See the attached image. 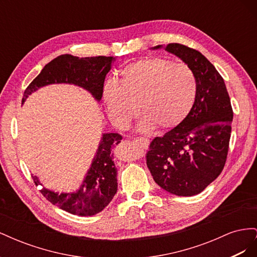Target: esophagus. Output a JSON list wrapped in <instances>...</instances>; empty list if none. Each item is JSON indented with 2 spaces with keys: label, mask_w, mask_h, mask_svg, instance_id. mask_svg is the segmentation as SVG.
I'll list each match as a JSON object with an SVG mask.
<instances>
[{
  "label": "esophagus",
  "mask_w": 257,
  "mask_h": 257,
  "mask_svg": "<svg viewBox=\"0 0 257 257\" xmlns=\"http://www.w3.org/2000/svg\"><path fill=\"white\" fill-rule=\"evenodd\" d=\"M133 142L139 144L141 146H143L144 148H147L148 146H149V139L148 138H145V137H138V138H134Z\"/></svg>",
  "instance_id": "esophagus-1"
}]
</instances>
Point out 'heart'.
I'll use <instances>...</instances> for the list:
<instances>
[{"mask_svg":"<svg viewBox=\"0 0 257 257\" xmlns=\"http://www.w3.org/2000/svg\"><path fill=\"white\" fill-rule=\"evenodd\" d=\"M196 95L197 80L192 69L164 58L132 62L103 90L107 113L115 125L127 126L137 107L144 118L143 131L179 125L191 111Z\"/></svg>","mask_w":257,"mask_h":257,"instance_id":"heart-1","label":"heart"}]
</instances>
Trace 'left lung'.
Masks as SVG:
<instances>
[{"label":"left lung","mask_w":257,"mask_h":257,"mask_svg":"<svg viewBox=\"0 0 257 257\" xmlns=\"http://www.w3.org/2000/svg\"><path fill=\"white\" fill-rule=\"evenodd\" d=\"M165 49L192 69L197 95L186 118L150 143L146 163L162 189L178 196H193L222 173L234 112L222 76L203 54L178 43L168 44Z\"/></svg>","instance_id":"obj_1"}]
</instances>
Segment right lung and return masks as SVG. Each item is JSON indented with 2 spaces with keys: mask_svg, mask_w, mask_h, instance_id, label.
Masks as SVG:
<instances>
[{
  "mask_svg": "<svg viewBox=\"0 0 257 257\" xmlns=\"http://www.w3.org/2000/svg\"><path fill=\"white\" fill-rule=\"evenodd\" d=\"M112 57L78 58L72 54H62L45 65L41 74L25 91L22 103L28 95L38 88L50 83H74L87 89L97 100L102 98L104 81L110 71ZM122 136L118 133L104 134L91 168L80 189L76 193L58 194L43 188L41 193L52 205L76 215H94L108 206L118 190L116 168L112 161V148L118 145ZM35 185L41 184L32 176Z\"/></svg>",
  "mask_w": 257,
  "mask_h": 257,
  "instance_id": "1",
  "label": "right lung"
}]
</instances>
